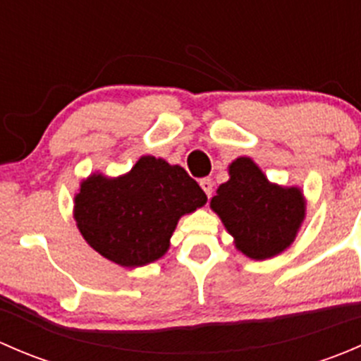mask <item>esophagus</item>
I'll return each instance as SVG.
<instances>
[{
	"instance_id": "obj_1",
	"label": "esophagus",
	"mask_w": 361,
	"mask_h": 361,
	"mask_svg": "<svg viewBox=\"0 0 361 361\" xmlns=\"http://www.w3.org/2000/svg\"><path fill=\"white\" fill-rule=\"evenodd\" d=\"M199 185H201L204 194H206L207 197H211V194H213V181H211L209 178H202V180L199 181Z\"/></svg>"
}]
</instances>
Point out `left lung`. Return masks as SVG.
I'll return each instance as SVG.
<instances>
[{"instance_id":"obj_1","label":"left lung","mask_w":361,"mask_h":361,"mask_svg":"<svg viewBox=\"0 0 361 361\" xmlns=\"http://www.w3.org/2000/svg\"><path fill=\"white\" fill-rule=\"evenodd\" d=\"M209 207L234 238L235 250L251 260L288 250L305 220L300 187L272 183L250 157L228 166V181L218 187Z\"/></svg>"}]
</instances>
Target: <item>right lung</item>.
Returning a JSON list of instances; mask_svg holds the SVG:
<instances>
[{"label": "right lung", "instance_id": "obj_1", "mask_svg": "<svg viewBox=\"0 0 361 361\" xmlns=\"http://www.w3.org/2000/svg\"><path fill=\"white\" fill-rule=\"evenodd\" d=\"M206 201L183 167L143 155L126 174L82 180L73 218L97 253L122 267H143L167 253L180 218Z\"/></svg>", "mask_w": 361, "mask_h": 361}]
</instances>
